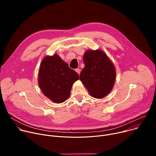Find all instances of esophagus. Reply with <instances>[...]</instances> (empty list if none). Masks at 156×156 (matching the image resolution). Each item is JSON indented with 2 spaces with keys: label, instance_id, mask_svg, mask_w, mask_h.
<instances>
[{
  "label": "esophagus",
  "instance_id": "34e87169",
  "mask_svg": "<svg viewBox=\"0 0 156 156\" xmlns=\"http://www.w3.org/2000/svg\"><path fill=\"white\" fill-rule=\"evenodd\" d=\"M75 72H77L78 74H80V70L79 69H75Z\"/></svg>",
  "mask_w": 156,
  "mask_h": 156
}]
</instances>
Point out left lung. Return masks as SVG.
I'll use <instances>...</instances> for the list:
<instances>
[{
	"label": "left lung",
	"mask_w": 156,
	"mask_h": 156,
	"mask_svg": "<svg viewBox=\"0 0 156 156\" xmlns=\"http://www.w3.org/2000/svg\"><path fill=\"white\" fill-rule=\"evenodd\" d=\"M84 67L80 80L91 96L102 99L114 87L116 70L112 62L102 50H87L83 55Z\"/></svg>",
	"instance_id": "1"
}]
</instances>
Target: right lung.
<instances>
[{
	"label": "right lung",
	"instance_id": "1",
	"mask_svg": "<svg viewBox=\"0 0 156 156\" xmlns=\"http://www.w3.org/2000/svg\"><path fill=\"white\" fill-rule=\"evenodd\" d=\"M78 79V74L57 54L42 60L38 84L43 94L52 102L60 104L68 99L73 83Z\"/></svg>",
	"mask_w": 156,
	"mask_h": 156
}]
</instances>
